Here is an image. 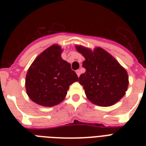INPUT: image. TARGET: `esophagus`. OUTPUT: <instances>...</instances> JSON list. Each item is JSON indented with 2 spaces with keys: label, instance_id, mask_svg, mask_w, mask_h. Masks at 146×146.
<instances>
[{
  "label": "esophagus",
  "instance_id": "34e87169",
  "mask_svg": "<svg viewBox=\"0 0 146 146\" xmlns=\"http://www.w3.org/2000/svg\"><path fill=\"white\" fill-rule=\"evenodd\" d=\"M76 74H77V76H78V77H79V76H80V70H77L76 71Z\"/></svg>",
  "mask_w": 146,
  "mask_h": 146
}]
</instances>
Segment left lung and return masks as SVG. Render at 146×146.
Segmentation results:
<instances>
[{
	"mask_svg": "<svg viewBox=\"0 0 146 146\" xmlns=\"http://www.w3.org/2000/svg\"><path fill=\"white\" fill-rule=\"evenodd\" d=\"M76 50L85 57L82 66L86 72L80 76L88 99L98 106L108 107L120 101L129 84L126 70L101 48L93 51L82 46Z\"/></svg>",
	"mask_w": 146,
	"mask_h": 146,
	"instance_id": "obj_1",
	"label": "left lung"
}]
</instances>
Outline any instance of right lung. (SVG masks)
Masks as SVG:
<instances>
[{
	"label": "right lung",
	"mask_w": 146,
	"mask_h": 146,
	"mask_svg": "<svg viewBox=\"0 0 146 146\" xmlns=\"http://www.w3.org/2000/svg\"><path fill=\"white\" fill-rule=\"evenodd\" d=\"M61 48L54 44L36 57L28 70L26 88L33 102L52 107L66 97L69 86L79 80L70 64L60 57Z\"/></svg>",
	"instance_id": "add662e5"
}]
</instances>
